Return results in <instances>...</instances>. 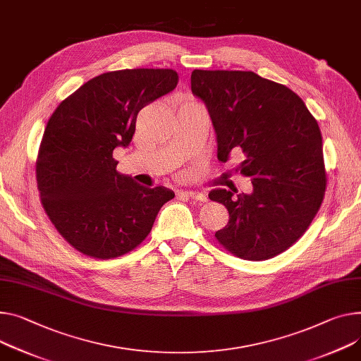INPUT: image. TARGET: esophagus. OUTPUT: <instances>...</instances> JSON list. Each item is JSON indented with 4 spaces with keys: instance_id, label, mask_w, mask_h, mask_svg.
<instances>
[{
    "instance_id": "obj_1",
    "label": "esophagus",
    "mask_w": 361,
    "mask_h": 361,
    "mask_svg": "<svg viewBox=\"0 0 361 361\" xmlns=\"http://www.w3.org/2000/svg\"><path fill=\"white\" fill-rule=\"evenodd\" d=\"M183 193H185L186 197H189L190 200L201 201V202H205V201H207L205 193H202V192H200V190H185Z\"/></svg>"
}]
</instances>
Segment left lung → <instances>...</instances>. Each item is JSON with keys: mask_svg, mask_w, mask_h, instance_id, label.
Listing matches in <instances>:
<instances>
[{"mask_svg": "<svg viewBox=\"0 0 361 361\" xmlns=\"http://www.w3.org/2000/svg\"><path fill=\"white\" fill-rule=\"evenodd\" d=\"M190 90L209 113L218 160L241 152L235 172L253 183L248 195L209 192V200L230 214L228 224L215 233L218 243L244 260L283 253L308 230L324 200L326 173L317 120L288 87L250 71L195 69Z\"/></svg>", "mask_w": 361, "mask_h": 361, "instance_id": "8db88e82", "label": "left lung"}]
</instances>
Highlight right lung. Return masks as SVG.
Here are the masks:
<instances>
[{"label":"right lung","mask_w":361,"mask_h":361,"mask_svg":"<svg viewBox=\"0 0 361 361\" xmlns=\"http://www.w3.org/2000/svg\"><path fill=\"white\" fill-rule=\"evenodd\" d=\"M173 69H123L95 76L54 109L40 143L36 179L42 205L82 255L114 259L140 244L173 190L146 188L117 172L143 106L178 85Z\"/></svg>","instance_id":"obj_1"}]
</instances>
